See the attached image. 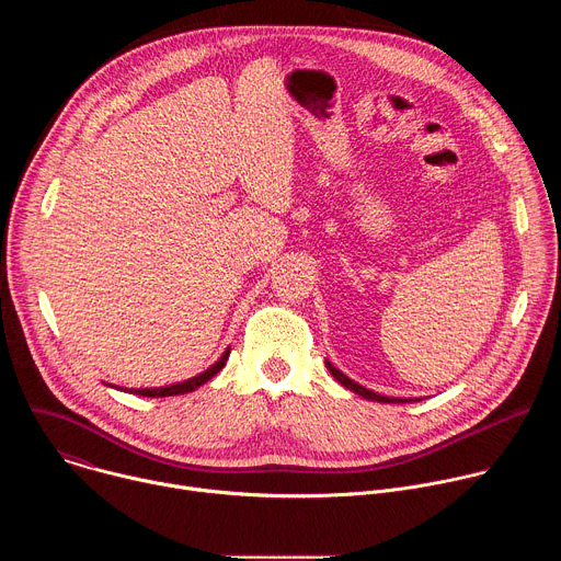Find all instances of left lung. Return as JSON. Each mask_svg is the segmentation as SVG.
Segmentation results:
<instances>
[{"label": "left lung", "mask_w": 561, "mask_h": 561, "mask_svg": "<svg viewBox=\"0 0 561 561\" xmlns=\"http://www.w3.org/2000/svg\"><path fill=\"white\" fill-rule=\"evenodd\" d=\"M327 366H329L331 375H333L342 386H346L348 390H353V392H357V394H362V397H366V399H375V402H381V404H407V402H411V399H402V397H383V394H377V392H373V390H366L364 386H359V383H355L353 379H348L342 370H337L331 362H327Z\"/></svg>", "instance_id": "8db88e82"}]
</instances>
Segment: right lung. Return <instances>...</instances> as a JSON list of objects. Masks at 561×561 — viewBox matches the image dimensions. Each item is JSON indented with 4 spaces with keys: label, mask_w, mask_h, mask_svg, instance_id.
I'll return each instance as SVG.
<instances>
[{
    "label": "right lung",
    "mask_w": 561,
    "mask_h": 561,
    "mask_svg": "<svg viewBox=\"0 0 561 561\" xmlns=\"http://www.w3.org/2000/svg\"><path fill=\"white\" fill-rule=\"evenodd\" d=\"M228 355H230V351H226V353L221 355V359H219L215 366H210L208 370H204L202 375H197V377H193V379H188V381L173 383V386H167V388H139V390H135V392H137V394H144V397H171V394H184V392H191V390H195L197 386L206 383L210 377H215V375L226 366ZM130 392H133V390H130Z\"/></svg>",
    "instance_id": "1"
}]
</instances>
